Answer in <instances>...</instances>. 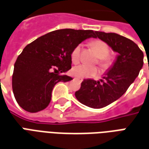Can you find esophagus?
Masks as SVG:
<instances>
[{
	"mask_svg": "<svg viewBox=\"0 0 149 149\" xmlns=\"http://www.w3.org/2000/svg\"><path fill=\"white\" fill-rule=\"evenodd\" d=\"M75 80H77L79 82H82L83 81V79H81V78H75Z\"/></svg>",
	"mask_w": 149,
	"mask_h": 149,
	"instance_id": "obj_1",
	"label": "esophagus"
}]
</instances>
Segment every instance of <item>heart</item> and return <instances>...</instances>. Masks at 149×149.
<instances>
[{
	"mask_svg": "<svg viewBox=\"0 0 149 149\" xmlns=\"http://www.w3.org/2000/svg\"><path fill=\"white\" fill-rule=\"evenodd\" d=\"M91 45L94 49V51L97 54V57L100 58L99 65L101 66V68L104 69H107L112 65V61L110 58L108 56L109 54V49L105 43L100 40H96L91 43ZM81 45H78L72 49L71 53V59L72 62L77 63L80 61L81 57ZM98 73V70L95 67H91L85 65H79L75 66L72 69V74L74 77L78 78H86L92 77L97 76Z\"/></svg>",
	"mask_w": 149,
	"mask_h": 149,
	"instance_id": "heart-1",
	"label": "heart"
}]
</instances>
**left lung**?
Segmentation results:
<instances>
[{"mask_svg":"<svg viewBox=\"0 0 149 149\" xmlns=\"http://www.w3.org/2000/svg\"><path fill=\"white\" fill-rule=\"evenodd\" d=\"M99 38L117 52L112 65L103 79H85L75 96L81 104L93 109H101L118 100L134 82L144 64V53L131 40L114 33L95 31Z\"/></svg>","mask_w":149,"mask_h":149,"instance_id":"obj_1","label":"left lung"}]
</instances>
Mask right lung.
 <instances>
[{
    "mask_svg": "<svg viewBox=\"0 0 149 149\" xmlns=\"http://www.w3.org/2000/svg\"><path fill=\"white\" fill-rule=\"evenodd\" d=\"M94 37L93 30L65 29L50 32L25 46L15 62L12 80L18 104L29 112L45 109L55 84L72 80L61 74L72 68V49Z\"/></svg>",
    "mask_w": 149,
    "mask_h": 149,
    "instance_id": "1",
    "label": "right lung"
}]
</instances>
